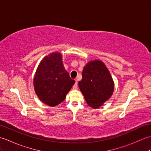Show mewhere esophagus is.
<instances>
[{
	"label": "esophagus",
	"instance_id": "obj_1",
	"mask_svg": "<svg viewBox=\"0 0 151 151\" xmlns=\"http://www.w3.org/2000/svg\"><path fill=\"white\" fill-rule=\"evenodd\" d=\"M77 88H78V83H77V82L76 81L75 84H74V86H73V88L74 89H77Z\"/></svg>",
	"mask_w": 151,
	"mask_h": 151
}]
</instances>
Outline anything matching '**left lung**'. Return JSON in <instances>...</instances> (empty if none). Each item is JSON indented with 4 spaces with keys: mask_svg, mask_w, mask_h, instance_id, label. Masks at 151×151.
Returning a JSON list of instances; mask_svg holds the SVG:
<instances>
[{
    "mask_svg": "<svg viewBox=\"0 0 151 151\" xmlns=\"http://www.w3.org/2000/svg\"><path fill=\"white\" fill-rule=\"evenodd\" d=\"M78 86L89 106L98 108L113 94L114 83L104 63L93 60L84 67Z\"/></svg>",
    "mask_w": 151,
    "mask_h": 151,
    "instance_id": "obj_1",
    "label": "left lung"
}]
</instances>
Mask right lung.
Segmentation results:
<instances>
[{
	"mask_svg": "<svg viewBox=\"0 0 151 151\" xmlns=\"http://www.w3.org/2000/svg\"><path fill=\"white\" fill-rule=\"evenodd\" d=\"M75 83L64 68L62 54L58 52L44 57L34 78V90L37 97L50 106L62 102Z\"/></svg>",
	"mask_w": 151,
	"mask_h": 151,
	"instance_id": "1",
	"label": "right lung"
}]
</instances>
